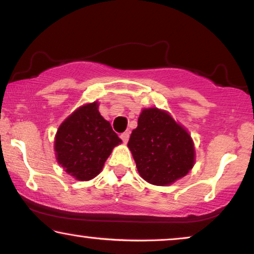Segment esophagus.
Returning a JSON list of instances; mask_svg holds the SVG:
<instances>
[{"label":"esophagus","mask_w":254,"mask_h":254,"mask_svg":"<svg viewBox=\"0 0 254 254\" xmlns=\"http://www.w3.org/2000/svg\"><path fill=\"white\" fill-rule=\"evenodd\" d=\"M129 138H130V133H129V132H123V133L121 134V139L123 140L124 144L127 143V140H129Z\"/></svg>","instance_id":"34e87169"}]
</instances>
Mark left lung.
<instances>
[{"label":"left lung","instance_id":"obj_1","mask_svg":"<svg viewBox=\"0 0 254 254\" xmlns=\"http://www.w3.org/2000/svg\"><path fill=\"white\" fill-rule=\"evenodd\" d=\"M140 177L155 186L173 184L194 166V144L189 133L165 111H141L129 143Z\"/></svg>","mask_w":254,"mask_h":254}]
</instances>
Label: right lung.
Returning <instances> with one entry per match:
<instances>
[{
	"label": "right lung",
	"instance_id": "right-lung-1",
	"mask_svg": "<svg viewBox=\"0 0 254 254\" xmlns=\"http://www.w3.org/2000/svg\"><path fill=\"white\" fill-rule=\"evenodd\" d=\"M97 107L94 102L74 111L59 127L54 141L60 166L80 181L95 178L113 148L122 143Z\"/></svg>",
	"mask_w": 254,
	"mask_h": 254
}]
</instances>
